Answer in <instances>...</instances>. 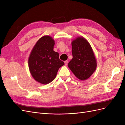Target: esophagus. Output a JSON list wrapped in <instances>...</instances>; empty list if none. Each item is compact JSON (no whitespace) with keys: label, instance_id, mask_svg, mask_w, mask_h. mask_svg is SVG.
<instances>
[{"label":"esophagus","instance_id":"esophagus-1","mask_svg":"<svg viewBox=\"0 0 125 125\" xmlns=\"http://www.w3.org/2000/svg\"><path fill=\"white\" fill-rule=\"evenodd\" d=\"M67 64H68V61L67 60H66V61H65V65H67Z\"/></svg>","mask_w":125,"mask_h":125}]
</instances>
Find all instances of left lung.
I'll return each instance as SVG.
<instances>
[{
  "instance_id": "1",
  "label": "left lung",
  "mask_w": 125,
  "mask_h": 125,
  "mask_svg": "<svg viewBox=\"0 0 125 125\" xmlns=\"http://www.w3.org/2000/svg\"><path fill=\"white\" fill-rule=\"evenodd\" d=\"M73 59L68 66L79 79L84 80L91 75L96 68V59L90 44L79 37L72 42Z\"/></svg>"
}]
</instances>
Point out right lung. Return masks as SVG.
Wrapping results in <instances>:
<instances>
[{"label":"right lung","instance_id":"1","mask_svg":"<svg viewBox=\"0 0 125 125\" xmlns=\"http://www.w3.org/2000/svg\"><path fill=\"white\" fill-rule=\"evenodd\" d=\"M55 41L50 36L39 40L29 58L30 73L36 81L46 84L54 80L60 67L65 65L54 51Z\"/></svg>","mask_w":125,"mask_h":125}]
</instances>
